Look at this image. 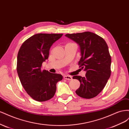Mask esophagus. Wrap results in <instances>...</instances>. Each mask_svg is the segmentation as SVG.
Listing matches in <instances>:
<instances>
[{
    "mask_svg": "<svg viewBox=\"0 0 129 129\" xmlns=\"http://www.w3.org/2000/svg\"><path fill=\"white\" fill-rule=\"evenodd\" d=\"M63 78L66 80H72V77L71 76H68V75H64L63 76Z\"/></svg>",
    "mask_w": 129,
    "mask_h": 129,
    "instance_id": "1",
    "label": "esophagus"
}]
</instances>
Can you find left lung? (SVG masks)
<instances>
[{
    "mask_svg": "<svg viewBox=\"0 0 129 129\" xmlns=\"http://www.w3.org/2000/svg\"><path fill=\"white\" fill-rule=\"evenodd\" d=\"M79 45L81 58L79 65L86 72L85 77L73 76L80 81L76 94L92 99L102 91L111 75V59L106 42L95 33L85 32L65 35Z\"/></svg>",
    "mask_w": 129,
    "mask_h": 129,
    "instance_id": "1",
    "label": "left lung"
}]
</instances>
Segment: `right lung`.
Wrapping results in <instances>:
<instances>
[{"instance_id": "right-lung-1", "label": "right lung", "mask_w": 129, "mask_h": 129, "mask_svg": "<svg viewBox=\"0 0 129 129\" xmlns=\"http://www.w3.org/2000/svg\"><path fill=\"white\" fill-rule=\"evenodd\" d=\"M63 34L39 33L27 39L19 50L17 73L21 83L33 99L44 102L55 95L56 83L63 77L61 74L42 70L41 66L47 59L50 48Z\"/></svg>"}]
</instances>
